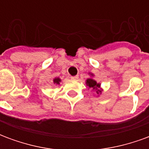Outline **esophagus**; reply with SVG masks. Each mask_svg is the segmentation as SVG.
Wrapping results in <instances>:
<instances>
[{"label": "esophagus", "mask_w": 149, "mask_h": 149, "mask_svg": "<svg viewBox=\"0 0 149 149\" xmlns=\"http://www.w3.org/2000/svg\"><path fill=\"white\" fill-rule=\"evenodd\" d=\"M78 76H73V77H71L72 80H77L78 79Z\"/></svg>", "instance_id": "obj_1"}]
</instances>
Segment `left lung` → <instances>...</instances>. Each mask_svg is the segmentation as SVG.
<instances>
[{"label":"left lung","instance_id":"8db88e82","mask_svg":"<svg viewBox=\"0 0 149 149\" xmlns=\"http://www.w3.org/2000/svg\"><path fill=\"white\" fill-rule=\"evenodd\" d=\"M88 75L90 76V77L88 78L87 80L85 81L86 85H87L88 88H91V89L95 91L97 94V97H99L100 94L102 93V91H103L102 88L100 86V83H97V81L94 80L93 77L95 75L93 72H88Z\"/></svg>","mask_w":149,"mask_h":149}]
</instances>
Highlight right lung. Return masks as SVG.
<instances>
[{"mask_svg":"<svg viewBox=\"0 0 149 149\" xmlns=\"http://www.w3.org/2000/svg\"><path fill=\"white\" fill-rule=\"evenodd\" d=\"M52 81L54 84H60V82H61V79L60 77H55L52 80Z\"/></svg>","mask_w":149,"mask_h":149,"instance_id":"1","label":"right lung"}]
</instances>
